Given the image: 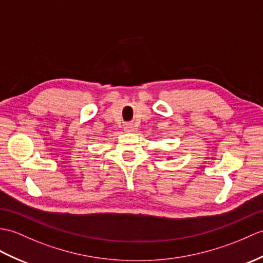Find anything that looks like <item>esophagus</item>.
I'll use <instances>...</instances> for the list:
<instances>
[{
    "mask_svg": "<svg viewBox=\"0 0 263 263\" xmlns=\"http://www.w3.org/2000/svg\"><path fill=\"white\" fill-rule=\"evenodd\" d=\"M124 131L127 132V133L133 132V125H132V124H126V125L124 126Z\"/></svg>",
    "mask_w": 263,
    "mask_h": 263,
    "instance_id": "1",
    "label": "esophagus"
}]
</instances>
